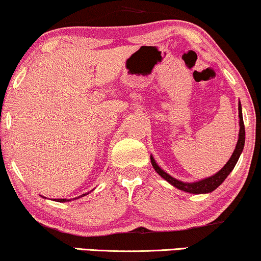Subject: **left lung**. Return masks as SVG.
<instances>
[{
  "mask_svg": "<svg viewBox=\"0 0 261 261\" xmlns=\"http://www.w3.org/2000/svg\"><path fill=\"white\" fill-rule=\"evenodd\" d=\"M239 117H240V134H239V141H237L236 148L235 150H233L230 160L227 161L225 166H224L218 173L213 174L212 177H208L206 178V179L199 180V182H195V183H184V182H180V180H177L176 178L171 177L170 174H167L166 172H164V171L158 166L156 163H155L153 156H150V161H151V165H153L154 170L156 171L161 177L165 178L167 182L172 184L173 187H176L177 189L187 191V193L204 194V193H211V191L217 189V188H218L220 184L225 180V178L229 176V173L233 170V167H235L241 153H242L243 147H245L246 133H245V124H243V118H242V110H241V103L239 106Z\"/></svg>",
  "mask_w": 261,
  "mask_h": 261,
  "instance_id": "left-lung-1",
  "label": "left lung"
}]
</instances>
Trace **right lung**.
Listing matches in <instances>:
<instances>
[{
  "instance_id": "1",
  "label": "right lung",
  "mask_w": 261,
  "mask_h": 261,
  "mask_svg": "<svg viewBox=\"0 0 261 261\" xmlns=\"http://www.w3.org/2000/svg\"><path fill=\"white\" fill-rule=\"evenodd\" d=\"M83 195H85V194H83ZM57 201H58V202H65L66 199H58ZM67 201H70V200H67Z\"/></svg>"
}]
</instances>
